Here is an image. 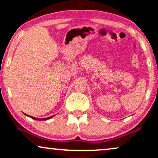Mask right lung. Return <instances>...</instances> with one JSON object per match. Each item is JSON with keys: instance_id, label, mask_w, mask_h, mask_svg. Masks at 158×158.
Segmentation results:
<instances>
[{"instance_id": "1", "label": "right lung", "mask_w": 158, "mask_h": 158, "mask_svg": "<svg viewBox=\"0 0 158 158\" xmlns=\"http://www.w3.org/2000/svg\"><path fill=\"white\" fill-rule=\"evenodd\" d=\"M26 115H27V114H26ZM27 116H28V115H27ZM53 116H49V117H47V118H38L33 117V116H30V117H31V118H33V119H35V120H47V119H49V118H52Z\"/></svg>"}]
</instances>
